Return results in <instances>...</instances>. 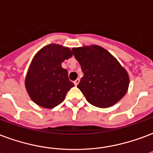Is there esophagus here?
Returning a JSON list of instances; mask_svg holds the SVG:
<instances>
[{
    "instance_id": "esophagus-1",
    "label": "esophagus",
    "mask_w": 153,
    "mask_h": 153,
    "mask_svg": "<svg viewBox=\"0 0 153 153\" xmlns=\"http://www.w3.org/2000/svg\"><path fill=\"white\" fill-rule=\"evenodd\" d=\"M79 82H80V79H79V78H77L76 80H75V81H74V85L76 86L78 84H79Z\"/></svg>"
}]
</instances>
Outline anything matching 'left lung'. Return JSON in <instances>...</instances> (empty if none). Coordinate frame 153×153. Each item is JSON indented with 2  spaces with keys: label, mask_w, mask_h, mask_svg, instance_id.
I'll return each instance as SVG.
<instances>
[{
  "label": "left lung",
  "mask_w": 153,
  "mask_h": 153,
  "mask_svg": "<svg viewBox=\"0 0 153 153\" xmlns=\"http://www.w3.org/2000/svg\"><path fill=\"white\" fill-rule=\"evenodd\" d=\"M72 52L84 73L77 88L91 105L107 108L123 98L129 76L115 57L97 45L73 48Z\"/></svg>",
  "instance_id": "8db88e82"
}]
</instances>
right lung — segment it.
<instances>
[{
  "label": "right lung",
  "instance_id": "add662e5",
  "mask_svg": "<svg viewBox=\"0 0 153 153\" xmlns=\"http://www.w3.org/2000/svg\"><path fill=\"white\" fill-rule=\"evenodd\" d=\"M72 56L69 48L56 43L43 47L35 54L25 81L26 91L35 104L51 109L64 101L74 84L61 64Z\"/></svg>",
  "mask_w": 153,
  "mask_h": 153
}]
</instances>
